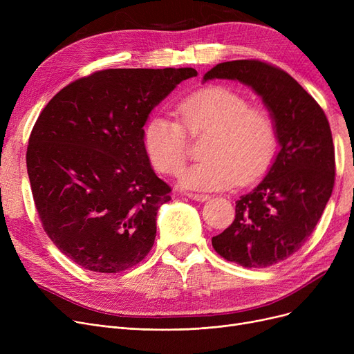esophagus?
I'll list each match as a JSON object with an SVG mask.
<instances>
[{
  "instance_id": "obj_1",
  "label": "esophagus",
  "mask_w": 354,
  "mask_h": 354,
  "mask_svg": "<svg viewBox=\"0 0 354 354\" xmlns=\"http://www.w3.org/2000/svg\"><path fill=\"white\" fill-rule=\"evenodd\" d=\"M187 196L189 198V199H192V201H198V202H203V201H207V199H209L211 196L209 195H205V194H187Z\"/></svg>"
}]
</instances>
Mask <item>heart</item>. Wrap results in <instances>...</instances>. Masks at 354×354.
<instances>
[{
	"mask_svg": "<svg viewBox=\"0 0 354 354\" xmlns=\"http://www.w3.org/2000/svg\"><path fill=\"white\" fill-rule=\"evenodd\" d=\"M176 120L152 118L145 126V151L158 171L174 175L189 155V138L209 135L203 158L185 169L183 187L221 191L238 182L250 183L270 167L278 145L277 126L270 111L250 106L235 88L211 84L180 99L174 109Z\"/></svg>",
	"mask_w": 354,
	"mask_h": 354,
	"instance_id": "heart-1",
	"label": "heart"
}]
</instances>
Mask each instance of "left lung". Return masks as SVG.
Returning <instances> with one entry per match:
<instances>
[{
	"mask_svg": "<svg viewBox=\"0 0 354 354\" xmlns=\"http://www.w3.org/2000/svg\"><path fill=\"white\" fill-rule=\"evenodd\" d=\"M211 79L252 87L270 109L281 145L264 180L235 202V219L212 238L214 250L245 268H266L299 251L331 196L336 159L324 110L287 71L261 60L211 68Z\"/></svg>",
	"mask_w": 354,
	"mask_h": 354,
	"instance_id": "obj_1",
	"label": "left lung"
}]
</instances>
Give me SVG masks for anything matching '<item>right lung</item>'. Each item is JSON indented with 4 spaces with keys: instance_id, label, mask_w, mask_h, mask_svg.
<instances>
[{
    "instance_id": "add662e5",
    "label": "right lung",
    "mask_w": 354,
    "mask_h": 354,
    "mask_svg": "<svg viewBox=\"0 0 354 354\" xmlns=\"http://www.w3.org/2000/svg\"><path fill=\"white\" fill-rule=\"evenodd\" d=\"M185 68H107L70 83L37 119L27 172L46 234L79 267L116 274L152 250L156 214L171 201L143 145L152 109Z\"/></svg>"
}]
</instances>
